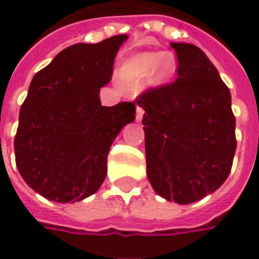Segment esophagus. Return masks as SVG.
<instances>
[{
    "label": "esophagus",
    "instance_id": "esophagus-1",
    "mask_svg": "<svg viewBox=\"0 0 259 259\" xmlns=\"http://www.w3.org/2000/svg\"><path fill=\"white\" fill-rule=\"evenodd\" d=\"M144 114H145L144 108H141V107H137V114H135V119H137L138 122H141V119H142V117H144Z\"/></svg>",
    "mask_w": 259,
    "mask_h": 259
}]
</instances>
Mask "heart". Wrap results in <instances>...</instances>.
<instances>
[{
    "instance_id": "heart-1",
    "label": "heart",
    "mask_w": 259,
    "mask_h": 259,
    "mask_svg": "<svg viewBox=\"0 0 259 259\" xmlns=\"http://www.w3.org/2000/svg\"><path fill=\"white\" fill-rule=\"evenodd\" d=\"M177 72V61L172 54L144 53L134 55L122 65L119 77L124 82L142 79L151 74L152 84L169 82Z\"/></svg>"
}]
</instances>
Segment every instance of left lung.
Listing matches in <instances>:
<instances>
[{
  "label": "left lung",
  "mask_w": 259,
  "mask_h": 259,
  "mask_svg": "<svg viewBox=\"0 0 259 259\" xmlns=\"http://www.w3.org/2000/svg\"><path fill=\"white\" fill-rule=\"evenodd\" d=\"M178 78L141 93L147 175L158 195L191 204L217 191L237 148L231 93L198 47L172 42Z\"/></svg>",
  "instance_id": "obj_1"
}]
</instances>
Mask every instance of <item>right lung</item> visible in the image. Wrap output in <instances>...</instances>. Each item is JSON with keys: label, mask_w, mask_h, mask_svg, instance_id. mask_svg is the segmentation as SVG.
Listing matches in <instances>:
<instances>
[{"label": "right lung", "mask_w": 259, "mask_h": 259, "mask_svg": "<svg viewBox=\"0 0 259 259\" xmlns=\"http://www.w3.org/2000/svg\"><path fill=\"white\" fill-rule=\"evenodd\" d=\"M126 35L75 44L38 71L20 109L14 140L24 181L44 198L75 202L97 192L107 157L122 126L135 121V102L102 107L100 88L112 77Z\"/></svg>", "instance_id": "add662e5"}]
</instances>
